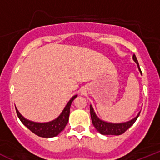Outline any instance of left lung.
I'll list each match as a JSON object with an SVG mask.
<instances>
[{
    "instance_id": "obj_1",
    "label": "left lung",
    "mask_w": 160,
    "mask_h": 160,
    "mask_svg": "<svg viewBox=\"0 0 160 160\" xmlns=\"http://www.w3.org/2000/svg\"><path fill=\"white\" fill-rule=\"evenodd\" d=\"M133 60L135 61L136 62L137 66H138V70L140 71V73H142V71L140 70V67H139V65H138V60L136 58V56L135 54L133 55ZM90 116H91V120H92V123L94 125V127L95 128V129L97 130L100 134L102 135H122L125 132L128 128H130L131 126L134 124V122H135L138 118V117L139 116V114L140 112L138 113V115H137L135 118H134L133 119L130 120L128 122H121V123H111V122H107L105 121H102L100 118H98V117L96 115L95 112H94V109H93L92 106H90Z\"/></svg>"
}]
</instances>
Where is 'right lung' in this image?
<instances>
[{
    "label": "right lung",
    "mask_w": 160,
    "mask_h": 160,
    "mask_svg": "<svg viewBox=\"0 0 160 160\" xmlns=\"http://www.w3.org/2000/svg\"><path fill=\"white\" fill-rule=\"evenodd\" d=\"M78 95H74L71 98V99L68 102L66 107L62 111V114L58 117L56 119L53 120L49 122H35L29 121L24 118L22 114H20L18 109L16 108L17 114L18 118L21 120V122L24 124L29 130H30L35 135H38L43 138H51L55 137L58 135L61 131H62L66 128V124L69 121V116H70V109L71 106L72 102L77 97Z\"/></svg>",
    "instance_id": "add662e5"
}]
</instances>
